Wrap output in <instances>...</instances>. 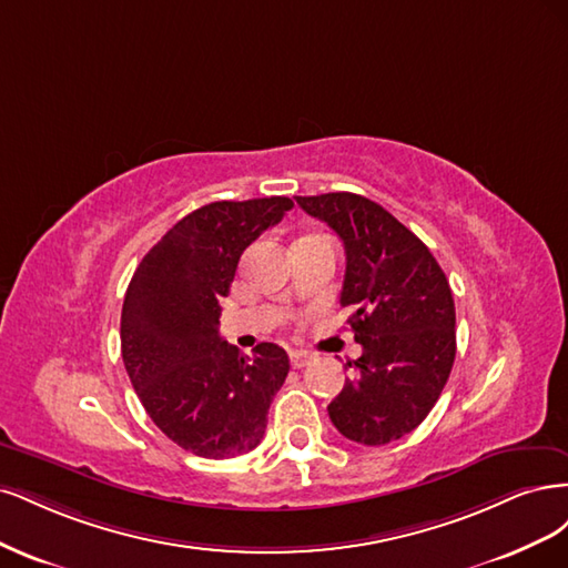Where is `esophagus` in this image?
<instances>
[{"mask_svg":"<svg viewBox=\"0 0 568 568\" xmlns=\"http://www.w3.org/2000/svg\"><path fill=\"white\" fill-rule=\"evenodd\" d=\"M311 358H314V356H311V354H306V352H290V363H292V368H304V365H308L311 363Z\"/></svg>","mask_w":568,"mask_h":568,"instance_id":"34e87169","label":"esophagus"}]
</instances>
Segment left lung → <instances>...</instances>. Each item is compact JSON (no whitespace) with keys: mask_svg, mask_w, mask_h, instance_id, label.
I'll use <instances>...</instances> for the list:
<instances>
[{"mask_svg":"<svg viewBox=\"0 0 568 568\" xmlns=\"http://www.w3.org/2000/svg\"><path fill=\"white\" fill-rule=\"evenodd\" d=\"M344 243L339 304L358 361L327 406L349 442L384 446L410 434L442 396L455 361V304L429 247L382 205L356 193L297 195Z\"/></svg>","mask_w":568,"mask_h":568,"instance_id":"obj_1","label":"left lung"}]
</instances>
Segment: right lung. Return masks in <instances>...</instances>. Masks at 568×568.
<instances>
[{
  "label": "right lung",
  "mask_w": 568,
  "mask_h": 568,
  "mask_svg": "<svg viewBox=\"0 0 568 568\" xmlns=\"http://www.w3.org/2000/svg\"><path fill=\"white\" fill-rule=\"evenodd\" d=\"M283 195L219 200L176 222L126 287L122 361L160 432L193 455L224 460L257 448L268 406L290 371L285 349L262 342L241 356L219 337L245 247L292 210Z\"/></svg>",
  "instance_id": "add662e5"
}]
</instances>
